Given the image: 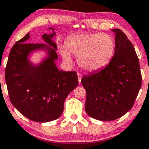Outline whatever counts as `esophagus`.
<instances>
[{
  "label": "esophagus",
  "instance_id": "esophagus-1",
  "mask_svg": "<svg viewBox=\"0 0 149 149\" xmlns=\"http://www.w3.org/2000/svg\"><path fill=\"white\" fill-rule=\"evenodd\" d=\"M77 75H78V82L80 83L81 82V78H82V74L80 73H77Z\"/></svg>",
  "mask_w": 149,
  "mask_h": 149
}]
</instances>
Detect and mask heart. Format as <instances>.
Masks as SVG:
<instances>
[{
    "label": "heart",
    "instance_id": "1",
    "mask_svg": "<svg viewBox=\"0 0 149 149\" xmlns=\"http://www.w3.org/2000/svg\"><path fill=\"white\" fill-rule=\"evenodd\" d=\"M66 47L78 57L80 67L88 71H96L104 69L111 61L115 52V41L107 33H79L68 39ZM68 51L63 47L61 54L64 60L70 63L72 58Z\"/></svg>",
    "mask_w": 149,
    "mask_h": 149
}]
</instances>
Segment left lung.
<instances>
[{
    "label": "left lung",
    "mask_w": 149,
    "mask_h": 149,
    "mask_svg": "<svg viewBox=\"0 0 149 149\" xmlns=\"http://www.w3.org/2000/svg\"><path fill=\"white\" fill-rule=\"evenodd\" d=\"M115 33V52L104 69L85 76V111L90 117L110 121L122 117L132 108L141 86L139 59L134 46L119 29Z\"/></svg>",
    "instance_id": "8db88e82"
}]
</instances>
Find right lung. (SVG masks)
I'll list each match as a JSON object with an SVG mask.
<instances>
[{
	"label": "right lung",
	"instance_id": "add662e5",
	"mask_svg": "<svg viewBox=\"0 0 149 149\" xmlns=\"http://www.w3.org/2000/svg\"><path fill=\"white\" fill-rule=\"evenodd\" d=\"M54 31L53 29H51ZM55 33L43 34L49 45L28 43L29 33L18 40L10 50L6 67V81L10 100L23 116L35 122L56 120L64 111L68 95L78 86L76 71H59L54 61L58 56L57 45L52 38ZM48 51V57L38 66L28 60L31 52Z\"/></svg>",
	"mask_w": 149,
	"mask_h": 149
}]
</instances>
